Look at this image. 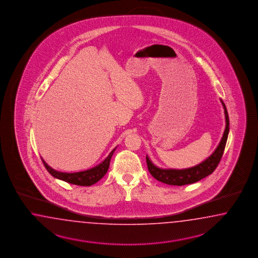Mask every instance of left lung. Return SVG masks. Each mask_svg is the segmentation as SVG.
<instances>
[{"mask_svg": "<svg viewBox=\"0 0 258 258\" xmlns=\"http://www.w3.org/2000/svg\"><path fill=\"white\" fill-rule=\"evenodd\" d=\"M220 102L222 104L224 114H225V130L215 151L202 163L197 164L195 166L183 168V169L158 167L151 162L149 157L147 155V164L149 167V171L157 180L169 185H179V186L185 185V184L197 182L203 178L211 175L214 170L217 168L218 164L220 162V159L223 155V151L225 149L227 139H228L229 128H230V122H229L226 106L221 99Z\"/></svg>", "mask_w": 258, "mask_h": 258, "instance_id": "obj_1", "label": "left lung"}]
</instances>
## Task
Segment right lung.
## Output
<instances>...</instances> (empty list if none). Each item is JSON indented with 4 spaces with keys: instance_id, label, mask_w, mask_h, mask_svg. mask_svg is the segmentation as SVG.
Wrapping results in <instances>:
<instances>
[{
    "instance_id": "1",
    "label": "right lung",
    "mask_w": 258,
    "mask_h": 258,
    "mask_svg": "<svg viewBox=\"0 0 258 258\" xmlns=\"http://www.w3.org/2000/svg\"><path fill=\"white\" fill-rule=\"evenodd\" d=\"M114 148L110 152L109 155L106 157L101 163L96 164L94 167L89 168L83 171L78 172H61L55 170L54 168H52L50 165L47 164L46 162L41 158L43 164L47 169V171L49 172L54 178L58 179V180L66 181L71 184H76V185H80V186H91L94 183H96L98 180H101L102 178L106 175V173L108 171L109 166V162L111 156L113 155L115 149Z\"/></svg>"
}]
</instances>
